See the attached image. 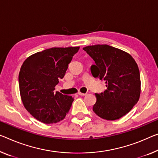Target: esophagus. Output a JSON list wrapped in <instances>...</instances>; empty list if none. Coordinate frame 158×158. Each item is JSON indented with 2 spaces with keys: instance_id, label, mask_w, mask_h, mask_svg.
Returning <instances> with one entry per match:
<instances>
[{
  "instance_id": "esophagus-1",
  "label": "esophagus",
  "mask_w": 158,
  "mask_h": 158,
  "mask_svg": "<svg viewBox=\"0 0 158 158\" xmlns=\"http://www.w3.org/2000/svg\"><path fill=\"white\" fill-rule=\"evenodd\" d=\"M78 94L79 95H81V96H85V95H86V93H81V92H79L78 93Z\"/></svg>"
}]
</instances>
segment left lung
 <instances>
[{
	"label": "left lung",
	"mask_w": 158,
	"mask_h": 158,
	"mask_svg": "<svg viewBox=\"0 0 158 158\" xmlns=\"http://www.w3.org/2000/svg\"><path fill=\"white\" fill-rule=\"evenodd\" d=\"M95 64L90 68L93 77L105 81L107 89L95 94L93 111L99 117L114 121L122 117L138 102L140 77L138 65L128 53L107 44L84 47Z\"/></svg>",
	"instance_id": "left-lung-1"
}]
</instances>
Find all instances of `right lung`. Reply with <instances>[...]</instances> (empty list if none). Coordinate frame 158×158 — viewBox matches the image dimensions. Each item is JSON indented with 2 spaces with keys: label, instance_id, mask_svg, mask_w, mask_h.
<instances>
[{
  "label": "right lung",
  "instance_id": "obj_1",
  "mask_svg": "<svg viewBox=\"0 0 158 158\" xmlns=\"http://www.w3.org/2000/svg\"><path fill=\"white\" fill-rule=\"evenodd\" d=\"M79 48H48L31 55L22 65L19 73L21 99L36 119L44 123H57L69 111L73 98L54 89Z\"/></svg>",
  "mask_w": 158,
  "mask_h": 158
}]
</instances>
